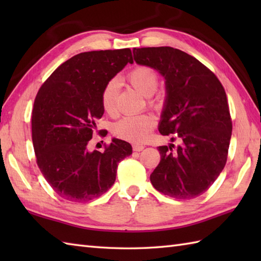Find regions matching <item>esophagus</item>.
Listing matches in <instances>:
<instances>
[{"label": "esophagus", "instance_id": "esophagus-1", "mask_svg": "<svg viewBox=\"0 0 261 261\" xmlns=\"http://www.w3.org/2000/svg\"><path fill=\"white\" fill-rule=\"evenodd\" d=\"M143 148H145V146H142V145H134V146H132L134 151H141V150H143Z\"/></svg>", "mask_w": 261, "mask_h": 261}]
</instances>
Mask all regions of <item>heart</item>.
Returning a JSON list of instances; mask_svg holds the SVG:
<instances>
[{
	"instance_id": "heart-1",
	"label": "heart",
	"mask_w": 261,
	"mask_h": 261,
	"mask_svg": "<svg viewBox=\"0 0 261 261\" xmlns=\"http://www.w3.org/2000/svg\"><path fill=\"white\" fill-rule=\"evenodd\" d=\"M127 80L136 90L145 96H151L159 86L157 71L149 66H137L127 74ZM118 80L111 79L104 85L101 94V104L108 114H114L116 111V94H118ZM157 99L150 98L149 104L158 105ZM156 121L151 114L129 115L116 122L113 126V134L121 139L131 142H142L147 139Z\"/></svg>"
}]
</instances>
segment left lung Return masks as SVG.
Instances as JSON below:
<instances>
[{"label": "left lung", "instance_id": "8db88e82", "mask_svg": "<svg viewBox=\"0 0 261 261\" xmlns=\"http://www.w3.org/2000/svg\"><path fill=\"white\" fill-rule=\"evenodd\" d=\"M137 64L158 70L166 80L159 132L180 145L160 146L152 186L178 199L206 192L228 158L232 120L224 87L196 58L171 47L134 48Z\"/></svg>", "mask_w": 261, "mask_h": 261}]
</instances>
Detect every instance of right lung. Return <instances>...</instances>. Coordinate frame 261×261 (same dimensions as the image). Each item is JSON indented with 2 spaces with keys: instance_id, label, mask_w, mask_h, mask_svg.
<instances>
[{
  "instance_id": "1",
  "label": "right lung",
  "mask_w": 261,
  "mask_h": 261,
  "mask_svg": "<svg viewBox=\"0 0 261 261\" xmlns=\"http://www.w3.org/2000/svg\"><path fill=\"white\" fill-rule=\"evenodd\" d=\"M127 63H134L129 48L81 53L60 65L37 93L31 113L37 165L67 201L101 196L114 184L119 163L132 153L130 143L120 139L104 152L87 150L104 113L103 87Z\"/></svg>"
}]
</instances>
